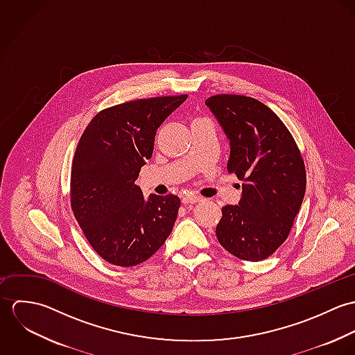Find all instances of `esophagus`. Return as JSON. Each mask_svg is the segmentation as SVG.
<instances>
[{"label":"esophagus","mask_w":355,"mask_h":355,"mask_svg":"<svg viewBox=\"0 0 355 355\" xmlns=\"http://www.w3.org/2000/svg\"><path fill=\"white\" fill-rule=\"evenodd\" d=\"M201 201H202V198H200V197H183V200H182V202L184 205H193V203L201 202Z\"/></svg>","instance_id":"esophagus-1"}]
</instances>
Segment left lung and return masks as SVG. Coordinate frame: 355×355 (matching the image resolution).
<instances>
[{"label":"left lung","instance_id":"obj_1","mask_svg":"<svg viewBox=\"0 0 355 355\" xmlns=\"http://www.w3.org/2000/svg\"><path fill=\"white\" fill-rule=\"evenodd\" d=\"M230 141L228 171L242 180L238 205L216 227L220 245L245 261H262L287 239L304 201L302 155L283 121L262 102L220 94L205 101Z\"/></svg>","mask_w":355,"mask_h":355}]
</instances>
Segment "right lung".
<instances>
[{"mask_svg":"<svg viewBox=\"0 0 355 355\" xmlns=\"http://www.w3.org/2000/svg\"><path fill=\"white\" fill-rule=\"evenodd\" d=\"M189 96L125 102L100 112L78 144L71 205L89 243L105 261L134 266L166 241L178 217V196L144 197L135 184L152 158L159 125Z\"/></svg>","mask_w":355,"mask_h":355,"instance_id":"1","label":"right lung"}]
</instances>
